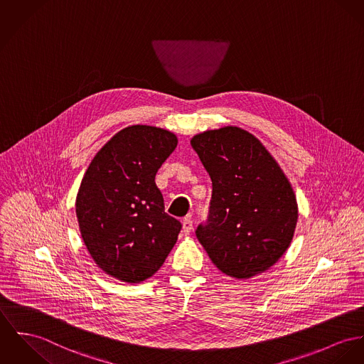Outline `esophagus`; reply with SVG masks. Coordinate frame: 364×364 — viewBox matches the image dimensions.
<instances>
[{"label":"esophagus","mask_w":364,"mask_h":364,"mask_svg":"<svg viewBox=\"0 0 364 364\" xmlns=\"http://www.w3.org/2000/svg\"><path fill=\"white\" fill-rule=\"evenodd\" d=\"M191 230H193V219H191V216L184 218V220H183V231L186 234H190Z\"/></svg>","instance_id":"1"}]
</instances>
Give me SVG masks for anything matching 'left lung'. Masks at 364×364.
Returning <instances> with one entry per match:
<instances>
[{
	"label": "left lung",
	"mask_w": 364,
	"mask_h": 364,
	"mask_svg": "<svg viewBox=\"0 0 364 364\" xmlns=\"http://www.w3.org/2000/svg\"><path fill=\"white\" fill-rule=\"evenodd\" d=\"M212 180L206 224L196 238L224 274L247 280L269 270L288 250L298 222L292 186L264 145L225 126L191 139Z\"/></svg>",
	"instance_id": "obj_1"
}]
</instances>
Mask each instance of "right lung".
I'll use <instances>...</instances> for the list:
<instances>
[{
  "instance_id": "right-lung-1",
  "label": "right lung",
  "mask_w": 364,
  "mask_h": 364,
  "mask_svg": "<svg viewBox=\"0 0 364 364\" xmlns=\"http://www.w3.org/2000/svg\"><path fill=\"white\" fill-rule=\"evenodd\" d=\"M171 132L146 124L116 133L94 156L76 196L84 245L116 280L152 277L174 247L181 223L165 212L158 168L177 146Z\"/></svg>"
}]
</instances>
